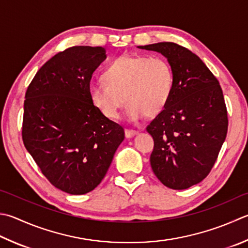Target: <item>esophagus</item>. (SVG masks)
<instances>
[{"mask_svg": "<svg viewBox=\"0 0 248 248\" xmlns=\"http://www.w3.org/2000/svg\"><path fill=\"white\" fill-rule=\"evenodd\" d=\"M137 130H133V129H125V137L126 138H132L135 135H137Z\"/></svg>", "mask_w": 248, "mask_h": 248, "instance_id": "1", "label": "esophagus"}]
</instances>
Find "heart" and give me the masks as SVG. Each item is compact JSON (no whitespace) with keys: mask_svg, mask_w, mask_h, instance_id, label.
<instances>
[{"mask_svg":"<svg viewBox=\"0 0 248 248\" xmlns=\"http://www.w3.org/2000/svg\"><path fill=\"white\" fill-rule=\"evenodd\" d=\"M102 77L90 83L88 94L96 108L110 120L119 118L125 102L130 121L143 114L155 116L167 105L174 87L170 64L161 57L123 55Z\"/></svg>","mask_w":248,"mask_h":248,"instance_id":"obj_1","label":"heart"}]
</instances>
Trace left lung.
Masks as SVG:
<instances>
[{"label": "left lung", "mask_w": 248, "mask_h": 248, "mask_svg": "<svg viewBox=\"0 0 248 248\" xmlns=\"http://www.w3.org/2000/svg\"><path fill=\"white\" fill-rule=\"evenodd\" d=\"M167 58L174 74L170 100L147 126L154 140V175L174 190L202 181L216 162L228 132L222 90L206 64L188 48L171 42L138 46Z\"/></svg>", "instance_id": "obj_1"}]
</instances>
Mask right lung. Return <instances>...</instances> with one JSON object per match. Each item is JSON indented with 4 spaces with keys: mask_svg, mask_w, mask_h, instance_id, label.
I'll list each match as a JSON object with an SVG mask.
<instances>
[{
    "mask_svg": "<svg viewBox=\"0 0 248 248\" xmlns=\"http://www.w3.org/2000/svg\"><path fill=\"white\" fill-rule=\"evenodd\" d=\"M101 46H73L36 72L23 105L22 140L47 180L69 194H85L104 179L124 129L101 113L88 94L106 59Z\"/></svg>",
    "mask_w": 248,
    "mask_h": 248,
    "instance_id": "add662e5",
    "label": "right lung"
}]
</instances>
